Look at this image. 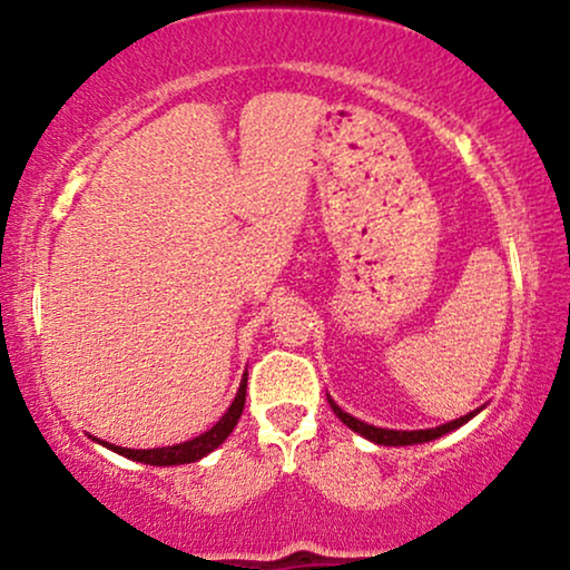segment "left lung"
<instances>
[{"label":"left lung","mask_w":570,"mask_h":570,"mask_svg":"<svg viewBox=\"0 0 570 570\" xmlns=\"http://www.w3.org/2000/svg\"><path fill=\"white\" fill-rule=\"evenodd\" d=\"M328 401H331V399H328ZM331 409H333V412H336V416H338L341 422L346 424V428H352L354 432H360L362 438L373 440V443H377V445H414V443H428V440H435V438H440V435H445V432L461 428V424L469 422L476 412H480V409H476V412H469L466 416H461V420H453V422H449V424H440V428H432V430H383V428H373V424H367V422H360V420H356V416L346 414L344 409L333 404V401H331Z\"/></svg>","instance_id":"8db88e82"}]
</instances>
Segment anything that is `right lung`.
<instances>
[{
  "label": "right lung",
  "instance_id": "add662e5",
  "mask_svg": "<svg viewBox=\"0 0 570 570\" xmlns=\"http://www.w3.org/2000/svg\"><path fill=\"white\" fill-rule=\"evenodd\" d=\"M245 396H247V373H245V377H242L237 396H234L232 406L226 409V414L222 416V420H218L208 432H203V435L187 440V443L169 445V449H150V451L119 449V445L104 443V440H98V443H104L106 449L117 451L119 456H127V459H132V461H140V464H150V466L193 464V461L208 456L210 451L218 449V445H222L224 440L229 438V432L234 430V424H237V420L242 416V409H245Z\"/></svg>",
  "mask_w": 570,
  "mask_h": 570
}]
</instances>
